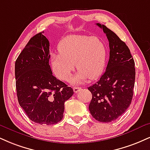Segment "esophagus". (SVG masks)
Instances as JSON below:
<instances>
[{
  "label": "esophagus",
  "instance_id": "obj_1",
  "mask_svg": "<svg viewBox=\"0 0 150 150\" xmlns=\"http://www.w3.org/2000/svg\"><path fill=\"white\" fill-rule=\"evenodd\" d=\"M80 89L81 87H79V86H75V87H73V91L75 93H77Z\"/></svg>",
  "mask_w": 150,
  "mask_h": 150
}]
</instances>
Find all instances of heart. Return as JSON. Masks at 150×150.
<instances>
[{
    "instance_id": "b5f03b06",
    "label": "heart",
    "mask_w": 150,
    "mask_h": 150,
    "mask_svg": "<svg viewBox=\"0 0 150 150\" xmlns=\"http://www.w3.org/2000/svg\"><path fill=\"white\" fill-rule=\"evenodd\" d=\"M59 52L52 55V69L58 78L65 82L71 78L75 64L79 71L73 79V84L98 78L105 67L107 47L99 38L68 35L61 40Z\"/></svg>"
}]
</instances>
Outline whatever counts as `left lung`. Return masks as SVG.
<instances>
[{"label":"left lung","instance_id":"obj_1","mask_svg":"<svg viewBox=\"0 0 150 150\" xmlns=\"http://www.w3.org/2000/svg\"><path fill=\"white\" fill-rule=\"evenodd\" d=\"M96 25L109 41L110 59L100 80L88 88L92 94L89 109L96 120L108 123L123 115L131 103L136 69L126 43L105 25Z\"/></svg>","mask_w":150,"mask_h":150}]
</instances>
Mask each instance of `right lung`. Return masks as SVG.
Returning a JSON list of instances; mask_svg holds the SVG:
<instances>
[{
    "label": "right lung",
    "instance_id": "right-lung-1",
    "mask_svg": "<svg viewBox=\"0 0 150 150\" xmlns=\"http://www.w3.org/2000/svg\"><path fill=\"white\" fill-rule=\"evenodd\" d=\"M42 33L30 39L15 61L16 89L19 103L28 118L52 125L62 120L64 103L74 92L52 75L50 42Z\"/></svg>",
    "mask_w": 150,
    "mask_h": 150
}]
</instances>
